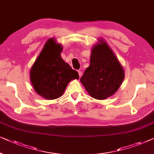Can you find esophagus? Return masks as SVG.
I'll return each mask as SVG.
<instances>
[{
    "mask_svg": "<svg viewBox=\"0 0 154 154\" xmlns=\"http://www.w3.org/2000/svg\"><path fill=\"white\" fill-rule=\"evenodd\" d=\"M78 74H79V77H82V72H81V71H80V70L78 71Z\"/></svg>",
    "mask_w": 154,
    "mask_h": 154,
    "instance_id": "1",
    "label": "esophagus"
}]
</instances>
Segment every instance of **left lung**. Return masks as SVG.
I'll use <instances>...</instances> for the list:
<instances>
[{
  "label": "left lung",
  "mask_w": 154,
  "mask_h": 154,
  "mask_svg": "<svg viewBox=\"0 0 154 154\" xmlns=\"http://www.w3.org/2000/svg\"><path fill=\"white\" fill-rule=\"evenodd\" d=\"M125 77L124 69L103 38L92 47L90 65L80 82L91 97L105 100L115 94Z\"/></svg>",
  "instance_id": "obj_1"
}]
</instances>
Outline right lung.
Wrapping results in <instances>:
<instances>
[{
	"mask_svg": "<svg viewBox=\"0 0 154 154\" xmlns=\"http://www.w3.org/2000/svg\"><path fill=\"white\" fill-rule=\"evenodd\" d=\"M61 44L54 38H49L30 70V79L35 91L42 98L54 100L63 94L69 82L79 79L61 58Z\"/></svg>",
	"mask_w": 154,
	"mask_h": 154,
	"instance_id": "add662e5",
	"label": "right lung"
}]
</instances>
